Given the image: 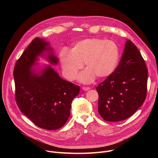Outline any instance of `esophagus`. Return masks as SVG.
I'll return each mask as SVG.
<instances>
[{
    "label": "esophagus",
    "mask_w": 158,
    "mask_h": 158,
    "mask_svg": "<svg viewBox=\"0 0 158 158\" xmlns=\"http://www.w3.org/2000/svg\"><path fill=\"white\" fill-rule=\"evenodd\" d=\"M91 89L89 87H82V89L84 90V91H89V90Z\"/></svg>",
    "instance_id": "1"
}]
</instances>
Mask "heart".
Listing matches in <instances>:
<instances>
[{"label": "heart", "instance_id": "b5f03b06", "mask_svg": "<svg viewBox=\"0 0 158 158\" xmlns=\"http://www.w3.org/2000/svg\"><path fill=\"white\" fill-rule=\"evenodd\" d=\"M120 51L113 40L88 38L76 43L71 49H62L59 54L64 77L74 79L83 63L87 69L78 79L84 83L93 82L96 76L102 79L114 72L119 60Z\"/></svg>", "mask_w": 158, "mask_h": 158}]
</instances>
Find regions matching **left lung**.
<instances>
[{"label": "left lung", "instance_id": "8db88e82", "mask_svg": "<svg viewBox=\"0 0 158 158\" xmlns=\"http://www.w3.org/2000/svg\"><path fill=\"white\" fill-rule=\"evenodd\" d=\"M148 69L138 48L126 42L114 72L98 84V112L108 122L125 120L143 104L147 94Z\"/></svg>", "mask_w": 158, "mask_h": 158}]
</instances>
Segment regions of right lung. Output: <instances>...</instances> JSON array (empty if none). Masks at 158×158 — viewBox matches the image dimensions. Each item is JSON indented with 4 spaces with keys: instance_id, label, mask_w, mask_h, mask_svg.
<instances>
[{
    "instance_id": "add662e5",
    "label": "right lung",
    "mask_w": 158,
    "mask_h": 158,
    "mask_svg": "<svg viewBox=\"0 0 158 158\" xmlns=\"http://www.w3.org/2000/svg\"><path fill=\"white\" fill-rule=\"evenodd\" d=\"M43 39H34L17 60L14 69L15 99L20 110L38 127L48 130L62 127L70 116L73 99L80 87L66 81L48 66L39 76L32 71L38 56L52 51ZM48 60L56 64L58 59L50 53Z\"/></svg>"
}]
</instances>
